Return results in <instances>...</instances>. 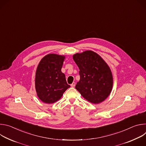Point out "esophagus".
Returning <instances> with one entry per match:
<instances>
[{
    "label": "esophagus",
    "mask_w": 146,
    "mask_h": 146,
    "mask_svg": "<svg viewBox=\"0 0 146 146\" xmlns=\"http://www.w3.org/2000/svg\"><path fill=\"white\" fill-rule=\"evenodd\" d=\"M71 86V87H75V86H76V82H73L72 84L70 85Z\"/></svg>",
    "instance_id": "obj_1"
}]
</instances>
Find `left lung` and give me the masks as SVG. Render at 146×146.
Wrapping results in <instances>:
<instances>
[{
    "label": "left lung",
    "mask_w": 146,
    "mask_h": 146,
    "mask_svg": "<svg viewBox=\"0 0 146 146\" xmlns=\"http://www.w3.org/2000/svg\"><path fill=\"white\" fill-rule=\"evenodd\" d=\"M73 58L80 69V79L76 89L91 103L105 100L113 87V76L107 64L92 51L74 54Z\"/></svg>",
    "instance_id": "left-lung-1"
}]
</instances>
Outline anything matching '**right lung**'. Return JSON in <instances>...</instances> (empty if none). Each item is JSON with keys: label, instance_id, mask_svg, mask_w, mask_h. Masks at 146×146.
Listing matches in <instances>:
<instances>
[{"label": "right lung", "instance_id": "add662e5", "mask_svg": "<svg viewBox=\"0 0 146 146\" xmlns=\"http://www.w3.org/2000/svg\"><path fill=\"white\" fill-rule=\"evenodd\" d=\"M65 56L48 54L42 58L36 72L35 88L39 99L46 103L59 100L70 86L62 73Z\"/></svg>", "mask_w": 146, "mask_h": 146}]
</instances>
